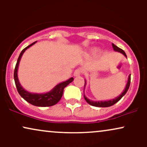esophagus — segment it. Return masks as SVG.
<instances>
[{
    "label": "esophagus",
    "instance_id": "obj_1",
    "mask_svg": "<svg viewBox=\"0 0 147 147\" xmlns=\"http://www.w3.org/2000/svg\"><path fill=\"white\" fill-rule=\"evenodd\" d=\"M82 69H77V70H75V71L74 72V76H75V77H77V76H79L80 75H82Z\"/></svg>",
    "mask_w": 147,
    "mask_h": 147
}]
</instances>
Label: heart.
Returning a JSON list of instances; mask_svg holds the SVG:
<instances>
[{
  "label": "heart",
  "instance_id": "b5f03b06",
  "mask_svg": "<svg viewBox=\"0 0 147 147\" xmlns=\"http://www.w3.org/2000/svg\"><path fill=\"white\" fill-rule=\"evenodd\" d=\"M97 52H98V50H97V49H95V50H94L93 51H92V54H93V55H96V54H97Z\"/></svg>",
  "mask_w": 147,
  "mask_h": 147
}]
</instances>
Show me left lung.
<instances>
[{
	"instance_id": "8db88e82",
	"label": "left lung",
	"mask_w": 147,
	"mask_h": 147,
	"mask_svg": "<svg viewBox=\"0 0 147 147\" xmlns=\"http://www.w3.org/2000/svg\"><path fill=\"white\" fill-rule=\"evenodd\" d=\"M112 46H113V50H115V51L120 52V53L123 54V55H124V56L126 57V55L125 52H124V50H122L121 48H118L117 46H116L115 45L113 44V43H112ZM130 84H131V75L129 76V79H128L127 84H126L125 89H124V91H123L122 93L121 94V95L119 96H118V97H116V98H115L113 99H111V100L99 101V102L98 101V102H94V101H91V100H90V99H88L87 97H86V96L84 95V99H85V100L86 101L88 104H89L91 106H96V107H109V106L114 105L115 104H116V103H117V102H119V101L121 99H122V97L124 95H125V94L126 93V92H127L128 90H129V86H130ZM85 85H86V81H85V84H84V86H85Z\"/></svg>"
}]
</instances>
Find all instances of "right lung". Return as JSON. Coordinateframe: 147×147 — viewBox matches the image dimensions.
Returning <instances> with one entry per match:
<instances>
[{
	"label": "right lung",
	"instance_id": "add662e5",
	"mask_svg": "<svg viewBox=\"0 0 147 147\" xmlns=\"http://www.w3.org/2000/svg\"><path fill=\"white\" fill-rule=\"evenodd\" d=\"M36 41L34 42V43L30 44L28 46H27L26 48L23 49L22 50L21 54H20L19 57H18L17 62H16V66H15L14 69V82L15 84H16V88L19 93V95L25 99V101H27L28 102H29L30 104H32L34 106H41V107H48V106H54L55 104H57L59 100L61 98L62 95H63V89L65 88L69 84L71 83L73 81L74 78L71 77L68 79V80L65 81V82H61V83L57 84V85L53 89H52L50 92H46V93H43V94H37V93H32V92H29L28 91L25 90L23 87L21 86V85L19 83V81L18 79V75H17V71H18V64H19L20 61H21V57L23 55V54L24 53V52L27 50L28 48H29L30 46L33 45L34 44L36 43Z\"/></svg>",
	"mask_w": 147,
	"mask_h": 147
}]
</instances>
